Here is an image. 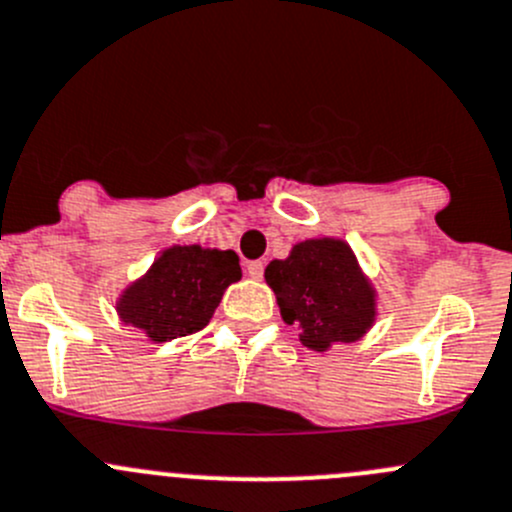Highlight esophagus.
<instances>
[{
    "instance_id": "esophagus-1",
    "label": "esophagus",
    "mask_w": 512,
    "mask_h": 512,
    "mask_svg": "<svg viewBox=\"0 0 512 512\" xmlns=\"http://www.w3.org/2000/svg\"><path fill=\"white\" fill-rule=\"evenodd\" d=\"M247 275H250L252 280H262V275H265V262L262 260L247 262Z\"/></svg>"
}]
</instances>
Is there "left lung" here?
Masks as SVG:
<instances>
[{
  "label": "left lung",
  "mask_w": 512,
  "mask_h": 512,
  "mask_svg": "<svg viewBox=\"0 0 512 512\" xmlns=\"http://www.w3.org/2000/svg\"><path fill=\"white\" fill-rule=\"evenodd\" d=\"M265 280L282 320L300 327L302 345L310 350L360 340L375 322V290L342 240L297 242L287 260L267 265Z\"/></svg>",
  "instance_id": "8db88e82"
}]
</instances>
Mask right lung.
<instances>
[{
  "label": "right lung",
  "mask_w": 512,
  "mask_h": 512,
  "mask_svg": "<svg viewBox=\"0 0 512 512\" xmlns=\"http://www.w3.org/2000/svg\"><path fill=\"white\" fill-rule=\"evenodd\" d=\"M240 277V260L232 250L175 245L122 292L117 312L122 322L145 330L150 340H175L202 330L227 287Z\"/></svg>",
  "instance_id": "right-lung-1"
}]
</instances>
